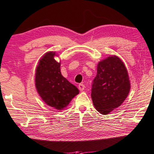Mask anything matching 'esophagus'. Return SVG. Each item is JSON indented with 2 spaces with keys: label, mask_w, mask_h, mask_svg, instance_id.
Instances as JSON below:
<instances>
[{
  "label": "esophagus",
  "mask_w": 154,
  "mask_h": 154,
  "mask_svg": "<svg viewBox=\"0 0 154 154\" xmlns=\"http://www.w3.org/2000/svg\"><path fill=\"white\" fill-rule=\"evenodd\" d=\"M85 86L83 84H79V90L80 91H82L83 90L85 89Z\"/></svg>",
  "instance_id": "esophagus-1"
}]
</instances>
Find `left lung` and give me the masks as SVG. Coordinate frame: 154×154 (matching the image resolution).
<instances>
[{
  "instance_id": "1",
  "label": "left lung",
  "mask_w": 154,
  "mask_h": 154,
  "mask_svg": "<svg viewBox=\"0 0 154 154\" xmlns=\"http://www.w3.org/2000/svg\"><path fill=\"white\" fill-rule=\"evenodd\" d=\"M130 89L127 69L119 58L109 57L98 63L91 89L93 103L98 112L107 115L119 107Z\"/></svg>"
}]
</instances>
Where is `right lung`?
<instances>
[{
  "instance_id": "1",
  "label": "right lung",
  "mask_w": 154,
  "mask_h": 154,
  "mask_svg": "<svg viewBox=\"0 0 154 154\" xmlns=\"http://www.w3.org/2000/svg\"><path fill=\"white\" fill-rule=\"evenodd\" d=\"M54 55L55 52H47L40 59L35 74V86L48 105L62 110L79 94V91L63 76L60 64L55 60Z\"/></svg>"
}]
</instances>
